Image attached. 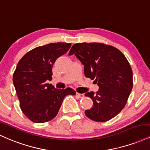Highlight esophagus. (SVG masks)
Listing matches in <instances>:
<instances>
[{
    "instance_id": "1",
    "label": "esophagus",
    "mask_w": 150,
    "mask_h": 150,
    "mask_svg": "<svg viewBox=\"0 0 150 150\" xmlns=\"http://www.w3.org/2000/svg\"><path fill=\"white\" fill-rule=\"evenodd\" d=\"M76 96L79 97V98H83L84 97L83 94H81V93H76Z\"/></svg>"
}]
</instances>
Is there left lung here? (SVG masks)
I'll return each instance as SVG.
<instances>
[{"label": "left lung", "instance_id": "8db88e82", "mask_svg": "<svg viewBox=\"0 0 150 150\" xmlns=\"http://www.w3.org/2000/svg\"><path fill=\"white\" fill-rule=\"evenodd\" d=\"M73 54L84 66L86 76L99 86L96 93L85 94L93 102L86 115L98 122L110 120L124 109L133 88L129 62L117 48L100 43H76L69 55Z\"/></svg>", "mask_w": 150, "mask_h": 150}]
</instances>
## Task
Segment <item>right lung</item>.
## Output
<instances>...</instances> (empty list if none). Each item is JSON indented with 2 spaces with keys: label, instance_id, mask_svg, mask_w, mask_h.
Returning <instances> with one entry per match:
<instances>
[{
  "label": "right lung",
  "instance_id": "obj_1",
  "mask_svg": "<svg viewBox=\"0 0 150 150\" xmlns=\"http://www.w3.org/2000/svg\"><path fill=\"white\" fill-rule=\"evenodd\" d=\"M71 47V43H54L37 47L23 56L13 74V84L21 110L35 123L50 121L57 115L64 97L76 95L71 88L57 89L47 83L52 79L56 59Z\"/></svg>",
  "mask_w": 150,
  "mask_h": 150
}]
</instances>
